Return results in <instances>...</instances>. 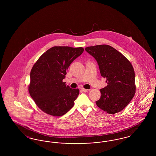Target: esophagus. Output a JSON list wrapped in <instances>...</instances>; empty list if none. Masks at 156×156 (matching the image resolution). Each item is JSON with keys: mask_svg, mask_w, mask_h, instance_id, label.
Instances as JSON below:
<instances>
[{"mask_svg": "<svg viewBox=\"0 0 156 156\" xmlns=\"http://www.w3.org/2000/svg\"><path fill=\"white\" fill-rule=\"evenodd\" d=\"M82 91H83V92H88L90 90V89H84V88H82Z\"/></svg>", "mask_w": 156, "mask_h": 156, "instance_id": "obj_1", "label": "esophagus"}]
</instances>
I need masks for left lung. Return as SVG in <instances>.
Instances as JSON below:
<instances>
[{
  "mask_svg": "<svg viewBox=\"0 0 156 156\" xmlns=\"http://www.w3.org/2000/svg\"><path fill=\"white\" fill-rule=\"evenodd\" d=\"M85 51L98 62L101 76L108 85L100 89L97 105L104 111L114 114L122 111L135 94V74L131 63L118 50L108 45L86 47Z\"/></svg>",
  "mask_w": 156,
  "mask_h": 156,
  "instance_id": "obj_1",
  "label": "left lung"
}]
</instances>
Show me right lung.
I'll list each match as a JSON object with an SVG mask.
<instances>
[{
    "mask_svg": "<svg viewBox=\"0 0 156 156\" xmlns=\"http://www.w3.org/2000/svg\"><path fill=\"white\" fill-rule=\"evenodd\" d=\"M83 51L82 47H53L45 52L30 73L29 91L37 106L54 116H62L74 106L78 89H72L62 80L73 61Z\"/></svg>",
    "mask_w": 156,
    "mask_h": 156,
    "instance_id": "1",
    "label": "right lung"
}]
</instances>
